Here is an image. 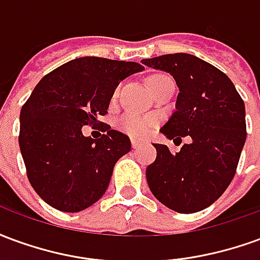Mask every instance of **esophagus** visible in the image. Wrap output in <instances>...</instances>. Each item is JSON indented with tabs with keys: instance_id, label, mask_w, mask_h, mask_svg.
Listing matches in <instances>:
<instances>
[{
	"instance_id": "1",
	"label": "esophagus",
	"mask_w": 260,
	"mask_h": 260,
	"mask_svg": "<svg viewBox=\"0 0 260 260\" xmlns=\"http://www.w3.org/2000/svg\"><path fill=\"white\" fill-rule=\"evenodd\" d=\"M131 143H132V147H134V149H138L139 146H142V142L138 141V139H132Z\"/></svg>"
}]
</instances>
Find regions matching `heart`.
<instances>
[{"mask_svg": "<svg viewBox=\"0 0 260 260\" xmlns=\"http://www.w3.org/2000/svg\"><path fill=\"white\" fill-rule=\"evenodd\" d=\"M171 79L170 76L164 74H156L152 75L149 78V86L150 89H153L154 86L163 82V80ZM119 89L117 87L113 93V100L117 99L118 96ZM157 124V117L154 115H141V114H134L128 113L122 115L121 118L118 119V128L122 132H125L126 135L132 136V138H138V139H143V138H147L150 135L152 129Z\"/></svg>", "mask_w": 260, "mask_h": 260, "instance_id": "b5f03b06", "label": "heart"}]
</instances>
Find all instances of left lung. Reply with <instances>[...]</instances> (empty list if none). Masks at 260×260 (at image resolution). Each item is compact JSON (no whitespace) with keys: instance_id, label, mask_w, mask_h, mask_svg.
<instances>
[{"instance_id":"8db88e82","label":"left lung","mask_w":260,"mask_h":260,"mask_svg":"<svg viewBox=\"0 0 260 260\" xmlns=\"http://www.w3.org/2000/svg\"><path fill=\"white\" fill-rule=\"evenodd\" d=\"M142 64L173 75L180 89L177 110L160 132L192 139L175 154L153 143L157 156L146 169L149 188L174 212H201L234 178L246 139L244 100L227 75L191 54H166Z\"/></svg>"}]
</instances>
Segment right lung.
<instances>
[{"label":"right lung","mask_w":260,"mask_h":260,"mask_svg":"<svg viewBox=\"0 0 260 260\" xmlns=\"http://www.w3.org/2000/svg\"><path fill=\"white\" fill-rule=\"evenodd\" d=\"M143 69L82 57L54 69L31 91L20 111L19 147L33 189L50 206L80 212L107 191L114 166L131 150L129 138L106 124L102 138L91 139L82 128L96 125L119 82Z\"/></svg>","instance_id":"obj_1"}]
</instances>
